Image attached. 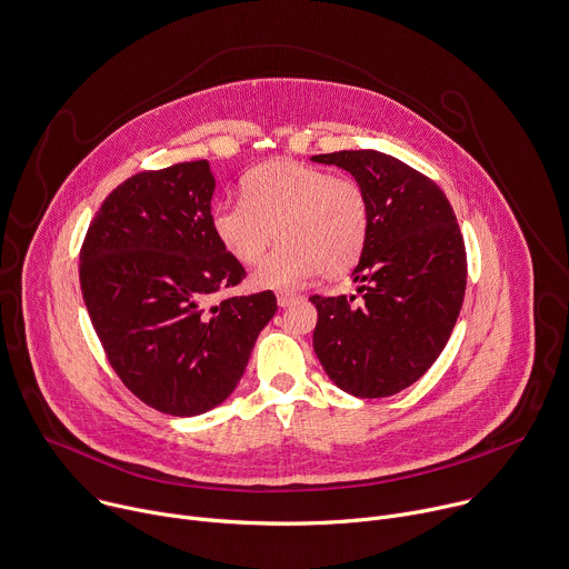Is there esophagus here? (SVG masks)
Listing matches in <instances>:
<instances>
[{
  "instance_id": "1",
  "label": "esophagus",
  "mask_w": 569,
  "mask_h": 569,
  "mask_svg": "<svg viewBox=\"0 0 569 569\" xmlns=\"http://www.w3.org/2000/svg\"><path fill=\"white\" fill-rule=\"evenodd\" d=\"M276 298H278V305H280V307H289V305L296 302L300 296L293 293V291H278Z\"/></svg>"
}]
</instances>
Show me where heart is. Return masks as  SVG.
Here are the masks:
<instances>
[{
  "label": "heart",
  "instance_id": "heart-1",
  "mask_svg": "<svg viewBox=\"0 0 569 569\" xmlns=\"http://www.w3.org/2000/svg\"><path fill=\"white\" fill-rule=\"evenodd\" d=\"M221 249L240 264H258L276 233L280 249L256 271V284L289 289L316 271L327 278L348 273L370 233V201L352 177L276 159L244 177V199L221 201L210 212Z\"/></svg>",
  "mask_w": 569,
  "mask_h": 569
}]
</instances>
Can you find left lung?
<instances>
[{
	"mask_svg": "<svg viewBox=\"0 0 569 569\" xmlns=\"http://www.w3.org/2000/svg\"><path fill=\"white\" fill-rule=\"evenodd\" d=\"M348 170L370 201L357 296H311L313 352L327 377L361 399L397 395L446 348L467 289V249L441 188L377 150L311 157Z\"/></svg>",
	"mask_w": 569,
	"mask_h": 569,
	"instance_id": "8db88e82",
	"label": "left lung"
}]
</instances>
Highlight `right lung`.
<instances>
[{
    "label": "right lung",
    "instance_id": "obj_1",
    "mask_svg": "<svg viewBox=\"0 0 569 569\" xmlns=\"http://www.w3.org/2000/svg\"><path fill=\"white\" fill-rule=\"evenodd\" d=\"M208 161L146 170L113 188L80 249V289L109 366L143 403L174 417L219 406L240 383L273 291L212 296L244 267L210 226Z\"/></svg>",
    "mask_w": 569,
    "mask_h": 569
}]
</instances>
